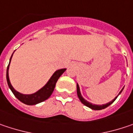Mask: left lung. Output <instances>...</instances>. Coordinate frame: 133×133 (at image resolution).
<instances>
[{"instance_id": "obj_1", "label": "left lung", "mask_w": 133, "mask_h": 133, "mask_svg": "<svg viewBox=\"0 0 133 133\" xmlns=\"http://www.w3.org/2000/svg\"><path fill=\"white\" fill-rule=\"evenodd\" d=\"M123 88H123V89L120 91V92L119 93V94L115 97L114 99L113 100V101H111L110 102L107 103H105V104H102V105H99V104H93V103H91V102H88V101H86L83 97H82V95H81V91H80V88H79V85L78 84H77V94H78V97L79 100L81 101V102L84 105H85V106H87L88 107H89V108H91L92 110H103V109H105L106 107H109L110 104H112L114 102L115 100L117 98V97L122 93V91L123 90Z\"/></svg>"}]
</instances>
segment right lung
I'll list each match as a JSON object with an SVG mask.
<instances>
[{"instance_id": "right-lung-1", "label": "right lung", "mask_w": 133, "mask_h": 133, "mask_svg": "<svg viewBox=\"0 0 133 133\" xmlns=\"http://www.w3.org/2000/svg\"><path fill=\"white\" fill-rule=\"evenodd\" d=\"M13 54L10 58L9 65H8L7 68H6V81H7V84H8L10 89L13 92L14 96L18 99L19 101H21L26 105H36L37 103H39L47 100L52 95V92L54 91L55 84H56L58 79L59 78V77L66 71V68H62V69H58V70L55 71L54 74L51 76V78L47 81V83L39 91H37L33 94H21L14 88V87L12 86V84L10 83V78H9V68H10V64L11 62Z\"/></svg>"}]
</instances>
